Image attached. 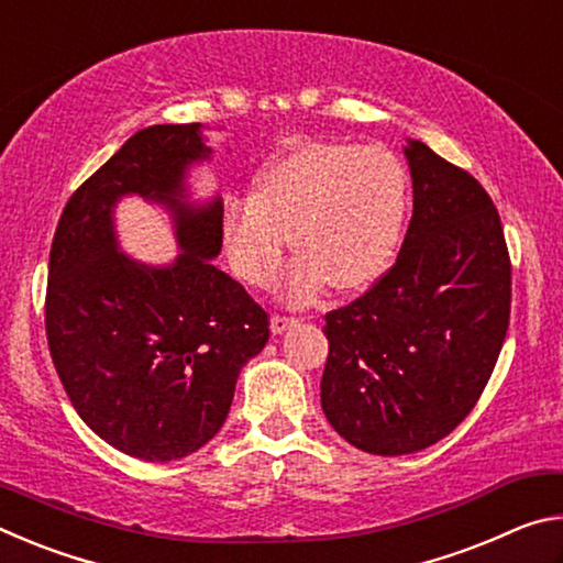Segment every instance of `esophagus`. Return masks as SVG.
Segmentation results:
<instances>
[{
	"mask_svg": "<svg viewBox=\"0 0 563 563\" xmlns=\"http://www.w3.org/2000/svg\"><path fill=\"white\" fill-rule=\"evenodd\" d=\"M295 322H298V318L273 316V318H271V330H273V335H280V332H285V330H288V328H292Z\"/></svg>",
	"mask_w": 563,
	"mask_h": 563,
	"instance_id": "34e87169",
	"label": "esophagus"
}]
</instances>
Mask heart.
Here are the masks:
<instances>
[{
  "label": "heart",
  "instance_id": "1",
  "mask_svg": "<svg viewBox=\"0 0 563 563\" xmlns=\"http://www.w3.org/2000/svg\"><path fill=\"white\" fill-rule=\"evenodd\" d=\"M407 170L387 146L310 141L271 161L251 198L223 201L221 238L231 271L251 288L300 253L280 298L302 305L332 283L362 290L387 271L407 218Z\"/></svg>",
  "mask_w": 563,
  "mask_h": 563
}]
</instances>
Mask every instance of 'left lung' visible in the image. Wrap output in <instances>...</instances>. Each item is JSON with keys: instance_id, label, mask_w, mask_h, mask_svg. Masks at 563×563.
Masks as SVG:
<instances>
[{"instance_id": "obj_1", "label": "left lung", "mask_w": 563, "mask_h": 563, "mask_svg": "<svg viewBox=\"0 0 563 563\" xmlns=\"http://www.w3.org/2000/svg\"><path fill=\"white\" fill-rule=\"evenodd\" d=\"M415 208L393 268L325 316L320 402L362 452L440 442L472 412L507 338L511 263L487 190L407 139Z\"/></svg>"}]
</instances>
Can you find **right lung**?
Here are the masks:
<instances>
[{
    "label": "right lung",
    "instance_id": "add662e5",
    "mask_svg": "<svg viewBox=\"0 0 563 563\" xmlns=\"http://www.w3.org/2000/svg\"><path fill=\"white\" fill-rule=\"evenodd\" d=\"M211 158L201 123L133 133L74 190L56 225L46 283V340L79 417L144 462L201 450L221 430L243 365L271 338L268 312L211 263L221 253L216 196L190 203L186 170ZM123 195L164 205L179 258L146 266L118 251Z\"/></svg>",
    "mask_w": 563,
    "mask_h": 563
}]
</instances>
